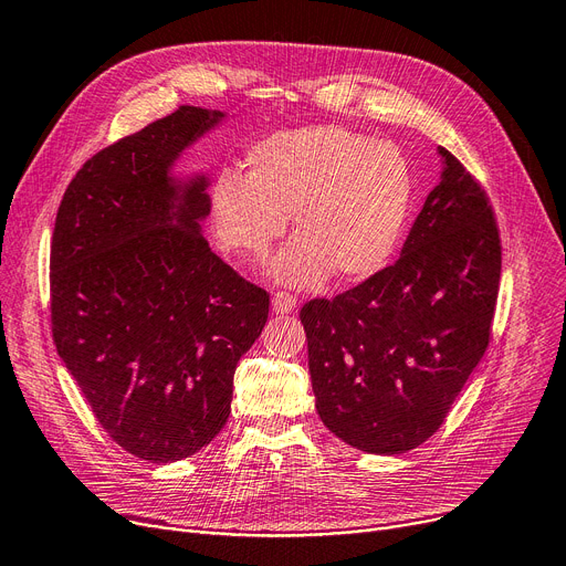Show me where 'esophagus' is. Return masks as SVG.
<instances>
[{
  "mask_svg": "<svg viewBox=\"0 0 566 566\" xmlns=\"http://www.w3.org/2000/svg\"><path fill=\"white\" fill-rule=\"evenodd\" d=\"M272 306H274L276 313L285 315V313H292L294 308H297V300H294L292 294H287V292H276L274 300H272Z\"/></svg>",
  "mask_w": 566,
  "mask_h": 566,
  "instance_id": "obj_1",
  "label": "esophagus"
}]
</instances>
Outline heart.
Instances as JSON below:
<instances>
[{"label":"heart","mask_w":566,"mask_h":566,"mask_svg":"<svg viewBox=\"0 0 566 566\" xmlns=\"http://www.w3.org/2000/svg\"><path fill=\"white\" fill-rule=\"evenodd\" d=\"M247 175L221 170L211 184L219 244L262 262L287 228L297 232L274 260V276L315 287L332 272L357 281L389 264L412 211V170L402 151L338 124L279 130L244 156Z\"/></svg>","instance_id":"heart-1"}]
</instances>
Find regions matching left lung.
<instances>
[{
  "label": "left lung",
  "mask_w": 566,
  "mask_h": 566,
  "mask_svg": "<svg viewBox=\"0 0 566 566\" xmlns=\"http://www.w3.org/2000/svg\"><path fill=\"white\" fill-rule=\"evenodd\" d=\"M400 258L334 300L308 302L315 408L366 453H402L442 426L491 338L502 249L483 188L444 147Z\"/></svg>",
  "instance_id": "8db88e82"
}]
</instances>
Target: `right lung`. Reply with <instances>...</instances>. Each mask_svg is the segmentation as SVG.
<instances>
[{"label":"right lung","mask_w":566,"mask_h":566,"mask_svg":"<svg viewBox=\"0 0 566 566\" xmlns=\"http://www.w3.org/2000/svg\"><path fill=\"white\" fill-rule=\"evenodd\" d=\"M226 119L181 105L101 149L62 198L50 244L57 355L124 451L188 459L221 433L241 355L262 334L269 294L202 237L209 177L177 160Z\"/></svg>","instance_id":"right-lung-1"}]
</instances>
